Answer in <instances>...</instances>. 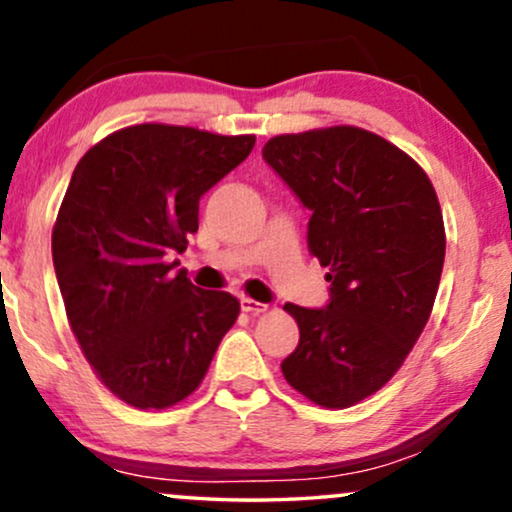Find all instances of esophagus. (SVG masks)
<instances>
[{
	"label": "esophagus",
	"mask_w": 512,
	"mask_h": 512,
	"mask_svg": "<svg viewBox=\"0 0 512 512\" xmlns=\"http://www.w3.org/2000/svg\"><path fill=\"white\" fill-rule=\"evenodd\" d=\"M240 308L245 310V313H250V315H257V313H264V310L269 308L267 303H260V301H255V298H240Z\"/></svg>",
	"instance_id": "1"
}]
</instances>
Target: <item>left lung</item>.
Here are the masks:
<instances>
[{
    "mask_svg": "<svg viewBox=\"0 0 512 512\" xmlns=\"http://www.w3.org/2000/svg\"><path fill=\"white\" fill-rule=\"evenodd\" d=\"M262 158L310 209L308 250L327 267L330 303H286L301 330L281 373L327 409L378 392L424 332L445 260V226L414 158L361 127L269 139Z\"/></svg>",
    "mask_w": 512,
    "mask_h": 512,
    "instance_id": "1",
    "label": "left lung"
}]
</instances>
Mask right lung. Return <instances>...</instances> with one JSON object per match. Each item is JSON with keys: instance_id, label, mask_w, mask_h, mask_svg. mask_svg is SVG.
I'll list each match as a JSON object with an SVG mask.
<instances>
[{"instance_id": "1", "label": "right lung", "mask_w": 512, "mask_h": 512, "mask_svg": "<svg viewBox=\"0 0 512 512\" xmlns=\"http://www.w3.org/2000/svg\"><path fill=\"white\" fill-rule=\"evenodd\" d=\"M255 137L134 125L76 163L52 231L69 325L101 383L137 409H168L197 390L240 313L170 257L199 228V199L250 156Z\"/></svg>"}]
</instances>
